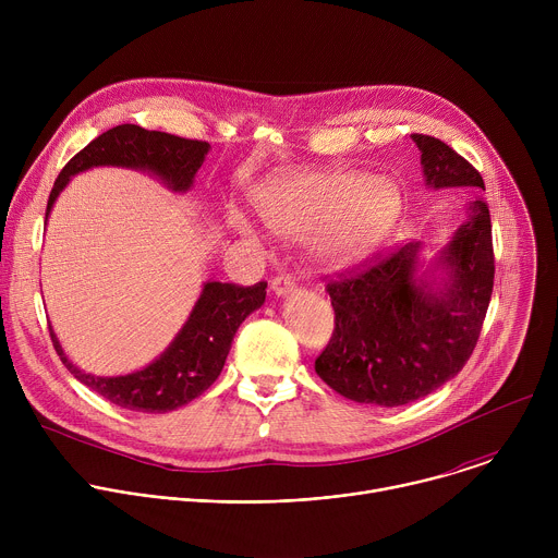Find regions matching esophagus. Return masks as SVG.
<instances>
[{"label": "esophagus", "mask_w": 558, "mask_h": 558, "mask_svg": "<svg viewBox=\"0 0 558 558\" xmlns=\"http://www.w3.org/2000/svg\"><path fill=\"white\" fill-rule=\"evenodd\" d=\"M271 289H274L276 295H289V293L295 291V280L289 274H278L271 280Z\"/></svg>", "instance_id": "1"}]
</instances>
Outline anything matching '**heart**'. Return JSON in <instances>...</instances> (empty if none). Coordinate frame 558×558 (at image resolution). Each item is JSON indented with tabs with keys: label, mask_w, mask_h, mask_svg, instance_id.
<instances>
[{
	"label": "heart",
	"mask_w": 558,
	"mask_h": 558,
	"mask_svg": "<svg viewBox=\"0 0 558 558\" xmlns=\"http://www.w3.org/2000/svg\"><path fill=\"white\" fill-rule=\"evenodd\" d=\"M250 201L274 233L300 235L304 258L323 269H342L371 254L400 209V194L386 179L338 170L276 174ZM227 222L256 238L243 214L231 211Z\"/></svg>",
	"instance_id": "b5f03b06"
}]
</instances>
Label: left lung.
<instances>
[{
    "mask_svg": "<svg viewBox=\"0 0 558 558\" xmlns=\"http://www.w3.org/2000/svg\"><path fill=\"white\" fill-rule=\"evenodd\" d=\"M426 185L470 190L465 222L437 258L441 284L417 278L420 243L327 284L336 329L315 373L360 404L402 407L452 379L480 340L495 284L493 225L484 179L435 136L411 134ZM435 282V280H433Z\"/></svg>",
    "mask_w": 558,
    "mask_h": 558,
    "instance_id": "8db88e82",
    "label": "left lung"
}]
</instances>
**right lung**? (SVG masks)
<instances>
[{
  "label": "right lung",
  "mask_w": 558,
  "mask_h": 558,
  "mask_svg": "<svg viewBox=\"0 0 558 558\" xmlns=\"http://www.w3.org/2000/svg\"><path fill=\"white\" fill-rule=\"evenodd\" d=\"M207 151L209 143L205 141L181 138L132 123L117 125L90 141L65 163L52 185L46 218L59 192L68 185L70 177L78 172L99 166L147 170L161 179L170 190L187 192ZM265 289L267 282H258L254 287L205 282L198 302L194 304L187 323L174 342L161 353V357L128 375L97 377L78 371L65 357L52 329L50 338L65 368L78 381L106 397L108 402L138 413H170L196 400L216 381L238 327L243 325L250 313L263 306L267 295Z\"/></svg>",
  "instance_id": "add662e5"
}]
</instances>
